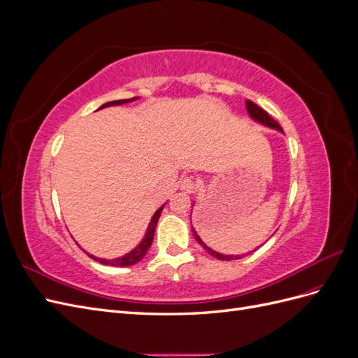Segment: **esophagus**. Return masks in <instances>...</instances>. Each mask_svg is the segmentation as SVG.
Listing matches in <instances>:
<instances>
[{
	"mask_svg": "<svg viewBox=\"0 0 358 358\" xmlns=\"http://www.w3.org/2000/svg\"><path fill=\"white\" fill-rule=\"evenodd\" d=\"M197 187H199V180L194 176H185V178H182V180H180V189L185 191V192L196 191Z\"/></svg>",
	"mask_w": 358,
	"mask_h": 358,
	"instance_id": "1",
	"label": "esophagus"
}]
</instances>
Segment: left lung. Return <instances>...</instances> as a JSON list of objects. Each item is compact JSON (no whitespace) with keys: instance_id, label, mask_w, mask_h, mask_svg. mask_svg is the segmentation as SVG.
Segmentation results:
<instances>
[{"instance_id":"1","label":"left lung","mask_w":358,"mask_h":358,"mask_svg":"<svg viewBox=\"0 0 358 358\" xmlns=\"http://www.w3.org/2000/svg\"><path fill=\"white\" fill-rule=\"evenodd\" d=\"M246 107H248L249 115H251L252 119H255V121L262 122V124H264V125H267V127H270V128H276V129H279V131H282V128H280V125H279V124L275 121V119H273L272 116H270L264 109H262V107L257 106V104L252 103L251 100L246 101ZM192 233H194V237H196V241H197L212 257L218 258V259H222V262H229V259H239V258H242V255H236V257H233V255H222V254H218V252L212 251L210 248H208V246H206V245L203 243V241L200 239V236L196 233V230L192 229ZM255 251H257V249H255ZM252 252H254V251H252ZM252 252H249V254H252Z\"/></svg>"}]
</instances>
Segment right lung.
I'll return each mask as SVG.
<instances>
[{"instance_id": "add662e5", "label": "right lung", "mask_w": 358, "mask_h": 358, "mask_svg": "<svg viewBox=\"0 0 358 358\" xmlns=\"http://www.w3.org/2000/svg\"><path fill=\"white\" fill-rule=\"evenodd\" d=\"M133 100H136V96H133V99H128V100L109 101V103L103 104V106L100 107V109H103V107H109V106H119V104H124V103L133 101ZM162 208H164V206H162ZM162 208H159V209L155 212V215L152 216V220H150L149 227H148V231H146V234H145V239H143L142 242H140V245H138L136 249H133V251L129 252V254H127V255H124V257H121V258H116V259H100V258H95V257H92V255H90V254H88V255H90L91 258L96 259V262H100L101 264L115 266V267H127V266H133V264L138 263L140 259H142V258L146 255V252H148V249L150 248V245H152L154 234H155V227H157V222H158V220H159V215H161Z\"/></svg>"}]
</instances>
